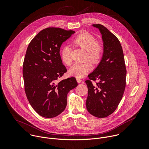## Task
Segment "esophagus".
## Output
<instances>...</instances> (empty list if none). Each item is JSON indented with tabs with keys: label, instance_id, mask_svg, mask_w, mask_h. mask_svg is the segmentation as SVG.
<instances>
[{
	"label": "esophagus",
	"instance_id": "34e87169",
	"mask_svg": "<svg viewBox=\"0 0 149 149\" xmlns=\"http://www.w3.org/2000/svg\"><path fill=\"white\" fill-rule=\"evenodd\" d=\"M77 82H78V83H80V82H81L82 81V80L81 79L78 78H77Z\"/></svg>",
	"mask_w": 149,
	"mask_h": 149
}]
</instances>
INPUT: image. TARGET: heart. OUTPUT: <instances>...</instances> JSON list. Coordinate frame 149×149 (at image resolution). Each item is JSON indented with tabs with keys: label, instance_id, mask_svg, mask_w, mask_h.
I'll return each instance as SVG.
<instances>
[{
	"label": "heart",
	"instance_id": "obj_1",
	"mask_svg": "<svg viewBox=\"0 0 149 149\" xmlns=\"http://www.w3.org/2000/svg\"><path fill=\"white\" fill-rule=\"evenodd\" d=\"M73 43L81 48L87 51V57L93 63H97L100 59L102 53V47L97 42L94 36L87 32H83L78 35L73 40ZM62 62L67 65L72 63L71 55V49L69 47H64L61 53ZM91 70V64L89 62L75 63L69 70V74L78 78H81L88 74Z\"/></svg>",
	"mask_w": 149,
	"mask_h": 149
}]
</instances>
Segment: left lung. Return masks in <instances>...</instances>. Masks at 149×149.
<instances>
[{
	"mask_svg": "<svg viewBox=\"0 0 149 149\" xmlns=\"http://www.w3.org/2000/svg\"><path fill=\"white\" fill-rule=\"evenodd\" d=\"M92 26L98 29L102 35L103 53L98 66L88 75L90 79L98 80L99 82L94 86L90 80L86 81L88 87L86 107L93 116L104 118L116 110L122 99L127 71L118 38L102 25Z\"/></svg>",
	"mask_w": 149,
	"mask_h": 149,
	"instance_id": "obj_1",
	"label": "left lung"
}]
</instances>
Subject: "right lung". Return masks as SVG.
<instances>
[{
    "instance_id": "1",
    "label": "right lung",
    "mask_w": 149,
    "mask_h": 149,
    "mask_svg": "<svg viewBox=\"0 0 149 149\" xmlns=\"http://www.w3.org/2000/svg\"><path fill=\"white\" fill-rule=\"evenodd\" d=\"M74 33L48 28L39 32L28 47L23 65L25 91L31 105L42 117L53 118L63 112L68 93L78 86L74 77L56 81L67 71L60 48Z\"/></svg>"
}]
</instances>
